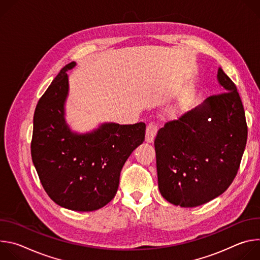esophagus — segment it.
<instances>
[{"mask_svg": "<svg viewBox=\"0 0 260 260\" xmlns=\"http://www.w3.org/2000/svg\"><path fill=\"white\" fill-rule=\"evenodd\" d=\"M157 131H158V127L154 122H150L149 124L147 125L146 137H145V140H146L147 143H152L154 141L155 136L157 134Z\"/></svg>", "mask_w": 260, "mask_h": 260, "instance_id": "34e87169", "label": "esophagus"}]
</instances>
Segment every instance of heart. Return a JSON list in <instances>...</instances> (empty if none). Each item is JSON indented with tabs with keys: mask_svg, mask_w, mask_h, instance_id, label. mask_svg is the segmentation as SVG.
<instances>
[{
	"mask_svg": "<svg viewBox=\"0 0 260 260\" xmlns=\"http://www.w3.org/2000/svg\"><path fill=\"white\" fill-rule=\"evenodd\" d=\"M181 108H182V103H179V104L175 107V109H174V110H175V111H178V110H180Z\"/></svg>",
	"mask_w": 260,
	"mask_h": 260,
	"instance_id": "b5f03b06",
	"label": "heart"
}]
</instances>
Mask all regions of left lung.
<instances>
[{
    "mask_svg": "<svg viewBox=\"0 0 260 260\" xmlns=\"http://www.w3.org/2000/svg\"><path fill=\"white\" fill-rule=\"evenodd\" d=\"M217 80L224 92L167 122L155 138L158 188L175 206L204 205L223 193L237 176L248 135L245 111L221 68Z\"/></svg>",
    "mask_w": 260,
    "mask_h": 260,
    "instance_id": "1",
    "label": "left lung"
}]
</instances>
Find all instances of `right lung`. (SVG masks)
<instances>
[{
    "instance_id": "add662e5",
    "label": "right lung",
    "mask_w": 260,
    "mask_h": 260,
    "mask_svg": "<svg viewBox=\"0 0 260 260\" xmlns=\"http://www.w3.org/2000/svg\"><path fill=\"white\" fill-rule=\"evenodd\" d=\"M75 66L72 61L63 67L37 104L30 153L42 186L55 204L90 212L115 197L122 167L144 142L146 125L105 122L85 134L73 132L64 106L67 72Z\"/></svg>"
}]
</instances>
